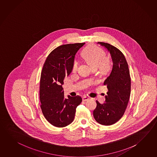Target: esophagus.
<instances>
[{
  "instance_id": "34e87169",
  "label": "esophagus",
  "mask_w": 157,
  "mask_h": 157,
  "mask_svg": "<svg viewBox=\"0 0 157 157\" xmlns=\"http://www.w3.org/2000/svg\"><path fill=\"white\" fill-rule=\"evenodd\" d=\"M89 99V98L87 97V96H84L83 98H82V101H88V100Z\"/></svg>"
}]
</instances>
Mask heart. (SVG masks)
Returning a JSON list of instances; mask_svg holds the SVG:
<instances>
[{"label": "heart", "mask_w": 157, "mask_h": 157, "mask_svg": "<svg viewBox=\"0 0 157 157\" xmlns=\"http://www.w3.org/2000/svg\"><path fill=\"white\" fill-rule=\"evenodd\" d=\"M82 56L86 62L93 69L99 67L100 72L102 74H106L111 69V63L106 57V53L101 48L95 45H91L86 48L82 51ZM78 67V61L75 59L73 62L72 72H75Z\"/></svg>", "instance_id": "b5f03b06"}]
</instances>
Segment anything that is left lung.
<instances>
[{
  "label": "left lung",
  "mask_w": 157,
  "mask_h": 157,
  "mask_svg": "<svg viewBox=\"0 0 157 157\" xmlns=\"http://www.w3.org/2000/svg\"><path fill=\"white\" fill-rule=\"evenodd\" d=\"M98 43L110 52L113 67L110 75L104 82L109 90L105 97L106 102L101 104L96 100L93 116L99 124L109 126L120 120L125 112L131 94V77L126 59L121 51L109 44Z\"/></svg>",
  "instance_id": "8db88e82"
}]
</instances>
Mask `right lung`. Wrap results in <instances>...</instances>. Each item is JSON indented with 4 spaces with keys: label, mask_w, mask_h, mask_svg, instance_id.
I'll return each mask as SVG.
<instances>
[{
    "label": "right lung",
    "mask_w": 157,
    "mask_h": 157,
    "mask_svg": "<svg viewBox=\"0 0 157 157\" xmlns=\"http://www.w3.org/2000/svg\"><path fill=\"white\" fill-rule=\"evenodd\" d=\"M84 44L61 45L50 53L44 64L40 86V106L45 118L54 126L64 127L71 124L76 108L82 101L79 96L68 95V99H64L62 85L72 72L76 53Z\"/></svg>",
    "instance_id": "1"
}]
</instances>
